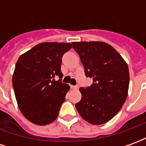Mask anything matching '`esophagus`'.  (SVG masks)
Here are the masks:
<instances>
[{
  "label": "esophagus",
  "mask_w": 146,
  "mask_h": 146,
  "mask_svg": "<svg viewBox=\"0 0 146 146\" xmlns=\"http://www.w3.org/2000/svg\"><path fill=\"white\" fill-rule=\"evenodd\" d=\"M70 88H71V89H73V90H76V89H78V86L70 85Z\"/></svg>",
  "instance_id": "1"
}]
</instances>
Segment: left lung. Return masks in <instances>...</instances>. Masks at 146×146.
<instances>
[{
	"label": "left lung",
	"instance_id": "obj_1",
	"mask_svg": "<svg viewBox=\"0 0 146 146\" xmlns=\"http://www.w3.org/2000/svg\"><path fill=\"white\" fill-rule=\"evenodd\" d=\"M87 76L93 78L88 88H80L81 100L75 104L87 122L100 125L116 116L127 97V64L111 45L102 41L73 42Z\"/></svg>",
	"mask_w": 146,
	"mask_h": 146
}]
</instances>
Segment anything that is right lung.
Masks as SVG:
<instances>
[{"mask_svg": "<svg viewBox=\"0 0 146 146\" xmlns=\"http://www.w3.org/2000/svg\"><path fill=\"white\" fill-rule=\"evenodd\" d=\"M72 48L70 43L44 42L19 58L12 76L18 106L23 116L36 125L54 121L66 100L70 86L62 78V58Z\"/></svg>", "mask_w": 146, "mask_h": 146, "instance_id": "1", "label": "right lung"}]
</instances>
